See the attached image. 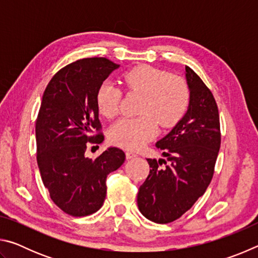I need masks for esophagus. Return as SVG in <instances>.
Listing matches in <instances>:
<instances>
[{"instance_id": "obj_1", "label": "esophagus", "mask_w": 258, "mask_h": 258, "mask_svg": "<svg viewBox=\"0 0 258 258\" xmlns=\"http://www.w3.org/2000/svg\"><path fill=\"white\" fill-rule=\"evenodd\" d=\"M134 157H137V154H135V152L126 151V158H127V159H132V158H134Z\"/></svg>"}]
</instances>
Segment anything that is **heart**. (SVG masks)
Wrapping results in <instances>:
<instances>
[{"mask_svg": "<svg viewBox=\"0 0 258 258\" xmlns=\"http://www.w3.org/2000/svg\"><path fill=\"white\" fill-rule=\"evenodd\" d=\"M127 93L142 95L135 118H123L113 124L108 139L113 146L137 150L156 137L158 125L171 128L182 119L189 106L190 90L185 80L161 69L134 67L123 75ZM121 90L111 82H103L97 92L99 112L108 119L118 115Z\"/></svg>", "mask_w": 258, "mask_h": 258, "instance_id": "heart-1", "label": "heart"}]
</instances>
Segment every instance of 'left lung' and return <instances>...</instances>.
<instances>
[{
    "label": "left lung",
    "mask_w": 258,
    "mask_h": 258,
    "mask_svg": "<svg viewBox=\"0 0 258 258\" xmlns=\"http://www.w3.org/2000/svg\"><path fill=\"white\" fill-rule=\"evenodd\" d=\"M185 77L190 90L187 111L156 143L169 164L147 159L151 169L138 194L140 212L159 224L180 218L205 194L221 147L220 115L213 93L187 66Z\"/></svg>",
    "instance_id": "obj_1"
}]
</instances>
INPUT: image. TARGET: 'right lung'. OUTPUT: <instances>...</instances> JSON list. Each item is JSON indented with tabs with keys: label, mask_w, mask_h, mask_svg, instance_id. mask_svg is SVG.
Masks as SVG:
<instances>
[{
	"label": "right lung",
	"mask_w": 258,
	"mask_h": 258,
	"mask_svg": "<svg viewBox=\"0 0 258 258\" xmlns=\"http://www.w3.org/2000/svg\"><path fill=\"white\" fill-rule=\"evenodd\" d=\"M119 67L106 58H85L61 68L51 78L36 119L37 165L43 184L61 211L82 217L99 211L107 194V176L125 161L119 148L95 159L86 148L103 141L97 92Z\"/></svg>",
	"instance_id": "1"
}]
</instances>
